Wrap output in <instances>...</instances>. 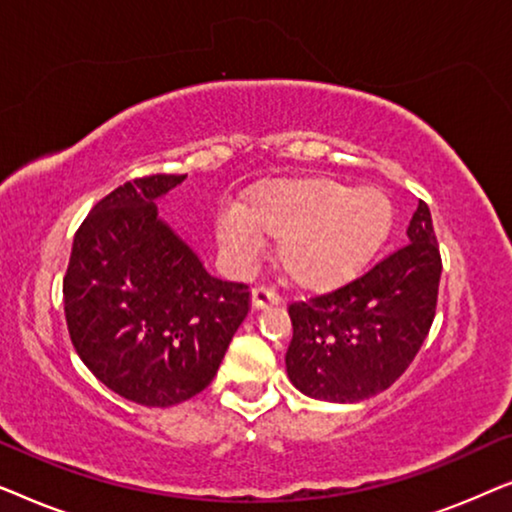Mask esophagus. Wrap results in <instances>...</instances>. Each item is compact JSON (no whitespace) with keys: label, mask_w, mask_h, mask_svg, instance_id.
I'll return each instance as SVG.
<instances>
[{"label":"esophagus","mask_w":512,"mask_h":512,"mask_svg":"<svg viewBox=\"0 0 512 512\" xmlns=\"http://www.w3.org/2000/svg\"><path fill=\"white\" fill-rule=\"evenodd\" d=\"M277 303H279V296L272 289L258 286V289L251 291V307H254V310H268V307Z\"/></svg>","instance_id":"1"}]
</instances>
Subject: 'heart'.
Listing matches in <instances>:
<instances>
[{"instance_id":"heart-1","label":"heart","mask_w":512,"mask_h":512,"mask_svg":"<svg viewBox=\"0 0 512 512\" xmlns=\"http://www.w3.org/2000/svg\"><path fill=\"white\" fill-rule=\"evenodd\" d=\"M394 209L377 188L324 177L272 179L216 221L221 247L240 261L277 242V263L293 284L324 291L349 282L387 242Z\"/></svg>"}]
</instances>
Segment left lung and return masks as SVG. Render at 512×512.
<instances>
[{
	"label": "left lung",
	"instance_id": "left-lung-1",
	"mask_svg": "<svg viewBox=\"0 0 512 512\" xmlns=\"http://www.w3.org/2000/svg\"><path fill=\"white\" fill-rule=\"evenodd\" d=\"M440 272L431 212L419 200L405 247L354 282L289 305L286 373L293 387L331 403L366 401L389 389L429 335Z\"/></svg>",
	"mask_w": 512,
	"mask_h": 512
}]
</instances>
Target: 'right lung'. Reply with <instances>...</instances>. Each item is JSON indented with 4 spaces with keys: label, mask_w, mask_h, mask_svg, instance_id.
Here are the masks:
<instances>
[{
    "label": "right lung",
    "mask_w": 512,
    "mask_h": 512,
    "mask_svg": "<svg viewBox=\"0 0 512 512\" xmlns=\"http://www.w3.org/2000/svg\"><path fill=\"white\" fill-rule=\"evenodd\" d=\"M186 174L118 186L74 235L62 282L69 338L114 394L167 408L200 394L249 314L247 284L223 282L158 216Z\"/></svg>",
    "instance_id": "obj_1"
}]
</instances>
